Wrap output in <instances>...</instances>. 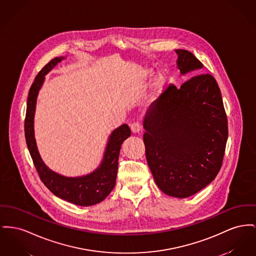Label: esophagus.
<instances>
[{
  "mask_svg": "<svg viewBox=\"0 0 256 256\" xmlns=\"http://www.w3.org/2000/svg\"><path fill=\"white\" fill-rule=\"evenodd\" d=\"M130 130H132V134H139L141 130H142V128H141V124L139 122H132L130 124Z\"/></svg>",
  "mask_w": 256,
  "mask_h": 256,
  "instance_id": "obj_1",
  "label": "esophagus"
}]
</instances>
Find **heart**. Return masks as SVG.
I'll use <instances>...</instances> for the list:
<instances>
[{"mask_svg":"<svg viewBox=\"0 0 256 256\" xmlns=\"http://www.w3.org/2000/svg\"><path fill=\"white\" fill-rule=\"evenodd\" d=\"M145 77H148L152 74V68H148L145 70ZM168 83V74L166 70H160L158 72L156 76L152 79V98H156L160 96L164 90H166V85Z\"/></svg>","mask_w":256,"mask_h":256,"instance_id":"heart-1","label":"heart"}]
</instances>
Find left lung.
Here are the masks:
<instances>
[{
  "label": "left lung",
  "mask_w": 256,
  "mask_h": 256,
  "mask_svg": "<svg viewBox=\"0 0 256 256\" xmlns=\"http://www.w3.org/2000/svg\"><path fill=\"white\" fill-rule=\"evenodd\" d=\"M180 76L203 64L184 49L175 50ZM147 162L166 194L186 198L218 175L228 137L220 90L210 74H200L179 89L170 85L150 106L143 120Z\"/></svg>",
  "instance_id": "1"
}]
</instances>
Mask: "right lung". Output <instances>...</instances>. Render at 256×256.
<instances>
[{
    "instance_id": "obj_1",
    "label": "right lung",
    "mask_w": 256,
    "mask_h": 256,
    "mask_svg": "<svg viewBox=\"0 0 256 256\" xmlns=\"http://www.w3.org/2000/svg\"><path fill=\"white\" fill-rule=\"evenodd\" d=\"M66 57L50 60L38 72L30 87L25 119V137L34 164L46 188L62 200L78 206H92L104 201L115 186L120 145L132 132L126 124L115 128L108 137L102 160L94 171L83 176L66 177L51 170L42 160L34 137V114L36 100L46 76Z\"/></svg>"
}]
</instances>
